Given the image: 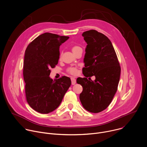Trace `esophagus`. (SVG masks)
Listing matches in <instances>:
<instances>
[{
    "instance_id": "34e87169",
    "label": "esophagus",
    "mask_w": 147,
    "mask_h": 147,
    "mask_svg": "<svg viewBox=\"0 0 147 147\" xmlns=\"http://www.w3.org/2000/svg\"><path fill=\"white\" fill-rule=\"evenodd\" d=\"M71 83H72V85H74L75 83H76V79L74 78V77H72L71 78Z\"/></svg>"
}]
</instances>
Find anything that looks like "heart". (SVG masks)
<instances>
[{
    "label": "heart",
    "mask_w": 147,
    "mask_h": 147,
    "mask_svg": "<svg viewBox=\"0 0 147 147\" xmlns=\"http://www.w3.org/2000/svg\"><path fill=\"white\" fill-rule=\"evenodd\" d=\"M80 49H82L81 47H80L78 46V45H74V46L72 47V52H74V53H76L78 51L80 50ZM61 54H60V58H61ZM67 71L68 73H69L70 74L74 75H76V74H78V69H77V68H76V67H69V68L67 69Z\"/></svg>",
    "instance_id": "obj_1"
}]
</instances>
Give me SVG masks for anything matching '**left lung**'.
Segmentation results:
<instances>
[{
	"mask_svg": "<svg viewBox=\"0 0 147 147\" xmlns=\"http://www.w3.org/2000/svg\"><path fill=\"white\" fill-rule=\"evenodd\" d=\"M87 45L82 71L86 78H78L77 83L83 87L79 98L87 111L98 113L106 109L117 90L121 67L110 40L95 30L82 34ZM96 76L94 81L86 78Z\"/></svg>",
	"mask_w": 147,
	"mask_h": 147,
	"instance_id": "8db88e82",
	"label": "left lung"
}]
</instances>
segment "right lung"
Instances as JSON below:
<instances>
[{
	"instance_id": "add662e5",
	"label": "right lung",
	"mask_w": 147,
	"mask_h": 147,
	"mask_svg": "<svg viewBox=\"0 0 147 147\" xmlns=\"http://www.w3.org/2000/svg\"><path fill=\"white\" fill-rule=\"evenodd\" d=\"M69 37L51 33L40 35L28 46L24 57L23 75L28 104L36 111L48 114L57 109L71 84L69 78L53 80L51 68L57 64L60 46Z\"/></svg>"
}]
</instances>
